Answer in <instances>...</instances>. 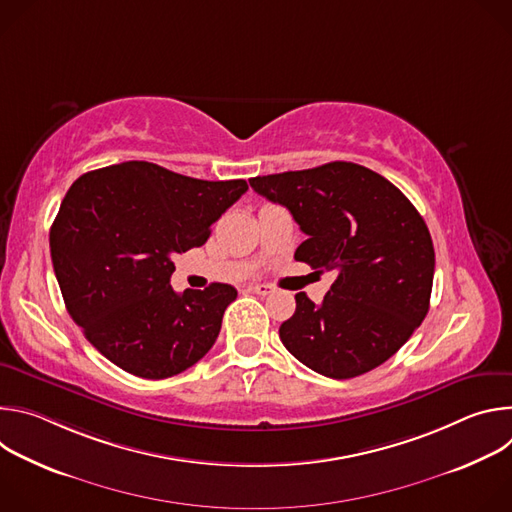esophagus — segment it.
<instances>
[{
	"mask_svg": "<svg viewBox=\"0 0 512 512\" xmlns=\"http://www.w3.org/2000/svg\"><path fill=\"white\" fill-rule=\"evenodd\" d=\"M247 289L253 291V294H257V296H269L271 294V287L265 285V283H249Z\"/></svg>",
	"mask_w": 512,
	"mask_h": 512,
	"instance_id": "esophagus-1",
	"label": "esophagus"
}]
</instances>
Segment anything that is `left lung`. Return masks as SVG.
Listing matches in <instances>:
<instances>
[{
    "mask_svg": "<svg viewBox=\"0 0 512 512\" xmlns=\"http://www.w3.org/2000/svg\"><path fill=\"white\" fill-rule=\"evenodd\" d=\"M249 184L308 235L294 259L336 275L318 306L296 294L294 316L279 326L283 346L330 379L377 369L429 310L435 253L417 208L387 178L352 162Z\"/></svg>",
    "mask_w": 512,
    "mask_h": 512,
    "instance_id": "8db88e82",
    "label": "left lung"
}]
</instances>
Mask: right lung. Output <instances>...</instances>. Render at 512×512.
Segmentation results:
<instances>
[{
	"instance_id": "1",
	"label": "right lung",
	"mask_w": 512,
	"mask_h": 512,
	"mask_svg": "<svg viewBox=\"0 0 512 512\" xmlns=\"http://www.w3.org/2000/svg\"><path fill=\"white\" fill-rule=\"evenodd\" d=\"M247 188L150 162L93 170L68 188L50 229L54 273L70 318L119 369L168 379L212 348L237 289L210 283L176 294L174 257L204 245Z\"/></svg>"
}]
</instances>
